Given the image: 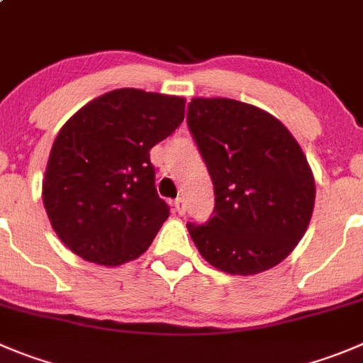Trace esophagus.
<instances>
[{
    "instance_id": "obj_1",
    "label": "esophagus",
    "mask_w": 363,
    "mask_h": 363,
    "mask_svg": "<svg viewBox=\"0 0 363 363\" xmlns=\"http://www.w3.org/2000/svg\"><path fill=\"white\" fill-rule=\"evenodd\" d=\"M174 206H175V211H177L179 215H184V213H186V201H184V199H177V201L174 202Z\"/></svg>"
}]
</instances>
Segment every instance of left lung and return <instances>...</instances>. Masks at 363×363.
<instances>
[{
	"mask_svg": "<svg viewBox=\"0 0 363 363\" xmlns=\"http://www.w3.org/2000/svg\"><path fill=\"white\" fill-rule=\"evenodd\" d=\"M188 127L215 186V211L189 236L222 272L252 276L283 262L306 233L315 179L277 118L231 98H193Z\"/></svg>",
	"mask_w": 363,
	"mask_h": 363,
	"instance_id": "left-lung-1",
	"label": "left lung"
}]
</instances>
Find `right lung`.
Returning <instances> with one entry per match:
<instances>
[{
	"label": "right lung",
	"instance_id": "add662e5",
	"mask_svg": "<svg viewBox=\"0 0 363 363\" xmlns=\"http://www.w3.org/2000/svg\"><path fill=\"white\" fill-rule=\"evenodd\" d=\"M186 100L123 87L84 105L50 152L43 202L64 245L96 265L140 258L170 216L150 148L184 120Z\"/></svg>",
	"mask_w": 363,
	"mask_h": 363
}]
</instances>
